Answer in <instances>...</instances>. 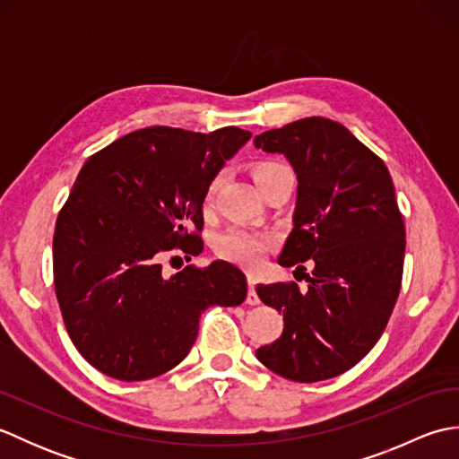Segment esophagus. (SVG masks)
I'll use <instances>...</instances> for the list:
<instances>
[{
  "instance_id": "1",
  "label": "esophagus",
  "mask_w": 459,
  "mask_h": 459,
  "mask_svg": "<svg viewBox=\"0 0 459 459\" xmlns=\"http://www.w3.org/2000/svg\"><path fill=\"white\" fill-rule=\"evenodd\" d=\"M247 280H248V294H247V304H248V306H258V304H260V298H258L256 290H255V286H256V278H255V276H248Z\"/></svg>"
}]
</instances>
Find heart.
<instances>
[{
	"label": "heart",
	"instance_id": "heart-1",
	"mask_svg": "<svg viewBox=\"0 0 459 459\" xmlns=\"http://www.w3.org/2000/svg\"><path fill=\"white\" fill-rule=\"evenodd\" d=\"M286 169H288L286 165H281L278 161H260L255 165V179L256 183H260L272 178V175ZM219 181L221 178L217 175V178L209 183L207 191H204V204H211L212 195L219 187ZM270 245H272L270 237L260 235V232L247 230V229H238V227L224 230L217 238V242H214V247H217V252L222 258L237 262V264H242L247 268L258 266L260 262L264 260Z\"/></svg>",
	"mask_w": 459,
	"mask_h": 459
}]
</instances>
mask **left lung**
Instances as JSON below:
<instances>
[{
  "mask_svg": "<svg viewBox=\"0 0 459 459\" xmlns=\"http://www.w3.org/2000/svg\"><path fill=\"white\" fill-rule=\"evenodd\" d=\"M255 145L284 153L298 178L278 264L311 266L304 291L296 281L256 286L284 316L281 335L256 357L296 383L333 378L375 347L401 291L406 230L391 173L343 124L319 116L260 134Z\"/></svg>",
  "mask_w": 459,
  "mask_h": 459,
  "instance_id": "left-lung-1",
  "label": "left lung"
}]
</instances>
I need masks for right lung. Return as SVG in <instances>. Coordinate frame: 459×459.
I'll use <instances>...</instances> for the list:
<instances>
[{
  "mask_svg": "<svg viewBox=\"0 0 459 459\" xmlns=\"http://www.w3.org/2000/svg\"><path fill=\"white\" fill-rule=\"evenodd\" d=\"M250 135L152 126L84 161L56 217L53 274L68 337L100 373L128 383L168 373L204 309L245 301L247 276L229 262L163 278L161 260L203 250L204 191Z\"/></svg>",
  "mask_w": 459,
  "mask_h": 459,
  "instance_id": "add662e5",
  "label": "right lung"
}]
</instances>
